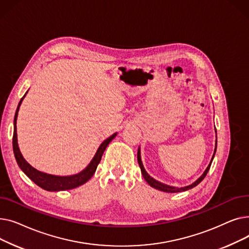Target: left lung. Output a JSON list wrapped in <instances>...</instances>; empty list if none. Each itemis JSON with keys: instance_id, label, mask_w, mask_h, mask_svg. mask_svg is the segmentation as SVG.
I'll return each instance as SVG.
<instances>
[{"instance_id": "1", "label": "left lung", "mask_w": 249, "mask_h": 249, "mask_svg": "<svg viewBox=\"0 0 249 249\" xmlns=\"http://www.w3.org/2000/svg\"><path fill=\"white\" fill-rule=\"evenodd\" d=\"M216 147H217V141H216ZM216 147H215V151H214V154L212 156V160H211V162L209 163L208 167L206 168V171L204 172V174L196 180L194 184L190 185V186H187V187H184V188H174V187H169L167 185H164V184H161V182L158 181L156 179L152 178L144 169V167H143V164H142V161H141V158H140V152H139V149H138V152H137V160H138V163H139V166H140V169H141V174L143 176V178H144V179L148 182L149 186H151L152 188L156 189V190H160V191H162V192H166V193H178V192H185V191H188L194 187H196L197 185H199L200 182L204 179V178L207 176L209 169H210V166H211V163L213 161V159H214V155H215V152H216Z\"/></svg>"}]
</instances>
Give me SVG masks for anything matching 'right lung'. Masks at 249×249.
<instances>
[{
	"mask_svg": "<svg viewBox=\"0 0 249 249\" xmlns=\"http://www.w3.org/2000/svg\"><path fill=\"white\" fill-rule=\"evenodd\" d=\"M25 95L23 96V98L25 97ZM23 98L19 102L18 108L16 110V114H15V118H14V134H13V150H14L17 163L23 171V173L27 176L32 181H34L37 186L42 188L43 190L50 191V192L71 190V189L77 188V187L82 186L83 184H85V182H87L95 174L97 166L101 161L102 155H103L105 149H106L109 143L114 139V137L116 136L117 133H114L112 136H110L109 138H107L102 143L100 147L98 148V151L96 152L94 159L91 160L89 164L80 174L74 175V176H70V177H57V176H52V175H47V174L41 173V172L37 171V169H35L34 167H32L27 161L24 160V158L19 150V147H18L16 121H17L19 107H20Z\"/></svg>",
	"mask_w": 249,
	"mask_h": 249,
	"instance_id": "obj_1",
	"label": "right lung"
}]
</instances>
